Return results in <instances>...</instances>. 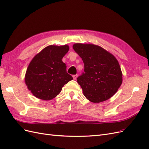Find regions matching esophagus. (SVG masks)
Here are the masks:
<instances>
[{"instance_id": "obj_1", "label": "esophagus", "mask_w": 149, "mask_h": 149, "mask_svg": "<svg viewBox=\"0 0 149 149\" xmlns=\"http://www.w3.org/2000/svg\"><path fill=\"white\" fill-rule=\"evenodd\" d=\"M78 77V74H74V75H73V78L74 79H76V78H77Z\"/></svg>"}]
</instances>
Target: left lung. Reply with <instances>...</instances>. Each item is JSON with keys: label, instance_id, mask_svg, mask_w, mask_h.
I'll list each match as a JSON object with an SVG mask.
<instances>
[{"label": "left lung", "instance_id": "obj_1", "mask_svg": "<svg viewBox=\"0 0 149 149\" xmlns=\"http://www.w3.org/2000/svg\"><path fill=\"white\" fill-rule=\"evenodd\" d=\"M73 48L84 65V72L77 78L84 96L94 103L114 96L123 83V73L116 57L94 44L78 43Z\"/></svg>", "mask_w": 149, "mask_h": 149}]
</instances>
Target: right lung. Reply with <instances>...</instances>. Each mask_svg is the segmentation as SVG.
Wrapping results in <instances>:
<instances>
[{
  "mask_svg": "<svg viewBox=\"0 0 149 149\" xmlns=\"http://www.w3.org/2000/svg\"><path fill=\"white\" fill-rule=\"evenodd\" d=\"M69 49L68 45H49L33 58L26 69L25 82L34 96L42 100H51L60 94L65 84L73 79L62 61Z\"/></svg>",
  "mask_w": 149,
  "mask_h": 149,
  "instance_id": "1",
  "label": "right lung"
}]
</instances>
